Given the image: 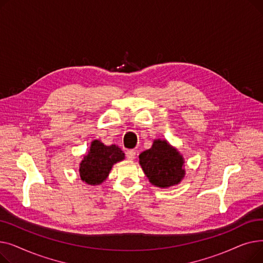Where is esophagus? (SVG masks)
I'll use <instances>...</instances> for the list:
<instances>
[{"label":"esophagus","instance_id":"34e87169","mask_svg":"<svg viewBox=\"0 0 263 263\" xmlns=\"http://www.w3.org/2000/svg\"><path fill=\"white\" fill-rule=\"evenodd\" d=\"M135 156H136V153L134 150H129L126 153V157L129 159V160H134L135 159Z\"/></svg>","mask_w":263,"mask_h":263}]
</instances>
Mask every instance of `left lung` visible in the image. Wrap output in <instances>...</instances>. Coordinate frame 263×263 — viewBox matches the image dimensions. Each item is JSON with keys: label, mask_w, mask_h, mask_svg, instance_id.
Wrapping results in <instances>:
<instances>
[{"label": "left lung", "mask_w": 263, "mask_h": 263, "mask_svg": "<svg viewBox=\"0 0 263 263\" xmlns=\"http://www.w3.org/2000/svg\"><path fill=\"white\" fill-rule=\"evenodd\" d=\"M140 164L149 181L156 186L178 184L184 176L182 157L166 141L156 140L153 147L140 155Z\"/></svg>", "instance_id": "obj_1"}]
</instances>
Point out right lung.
I'll return each instance as SVG.
<instances>
[{
    "label": "right lung",
    "instance_id": "right-lung-1",
    "mask_svg": "<svg viewBox=\"0 0 263 263\" xmlns=\"http://www.w3.org/2000/svg\"><path fill=\"white\" fill-rule=\"evenodd\" d=\"M124 159V154L116 145L105 146L100 141H93L88 155L80 164V176L88 184L103 182L116 163Z\"/></svg>",
    "mask_w": 263,
    "mask_h": 263
}]
</instances>
